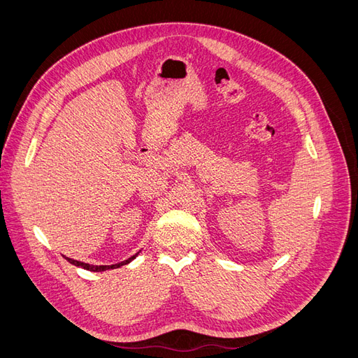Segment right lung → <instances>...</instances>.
I'll list each match as a JSON object with an SVG mask.
<instances>
[{"instance_id":"obj_1","label":"right lung","mask_w":358,"mask_h":358,"mask_svg":"<svg viewBox=\"0 0 358 358\" xmlns=\"http://www.w3.org/2000/svg\"><path fill=\"white\" fill-rule=\"evenodd\" d=\"M137 255H138V252H137L136 255H133V257H129L128 259H125V262L116 263V264H110V266H94V264L83 263V262H78V259H73V258H69V257H66V259H67L69 263H71V264H74V266H78V267H83V268H86V270H90V272H104V270L117 268V267H121V266H125V264H128L129 262H133V259H134Z\"/></svg>"}]
</instances>
